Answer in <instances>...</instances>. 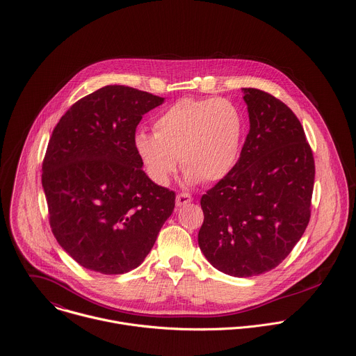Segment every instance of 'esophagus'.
<instances>
[{
    "instance_id": "obj_1",
    "label": "esophagus",
    "mask_w": 356,
    "mask_h": 356,
    "mask_svg": "<svg viewBox=\"0 0 356 356\" xmlns=\"http://www.w3.org/2000/svg\"><path fill=\"white\" fill-rule=\"evenodd\" d=\"M191 201H193V197L190 194H187V193H180L176 197V205L177 207H183V205H186V204H188Z\"/></svg>"
}]
</instances>
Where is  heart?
Wrapping results in <instances>:
<instances>
[{"instance_id":"1","label":"heart","mask_w":356,"mask_h":356,"mask_svg":"<svg viewBox=\"0 0 356 356\" xmlns=\"http://www.w3.org/2000/svg\"><path fill=\"white\" fill-rule=\"evenodd\" d=\"M245 115L223 97H183L154 118V134L136 133L133 147L147 176L169 184L180 166L188 183L225 179L241 156Z\"/></svg>"}]
</instances>
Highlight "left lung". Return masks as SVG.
<instances>
[{"label":"left lung","instance_id":"obj_1","mask_svg":"<svg viewBox=\"0 0 356 356\" xmlns=\"http://www.w3.org/2000/svg\"><path fill=\"white\" fill-rule=\"evenodd\" d=\"M250 131L233 170L201 197L198 245L219 271L239 278L280 266L310 219L314 158L295 113L243 88Z\"/></svg>","mask_w":356,"mask_h":356}]
</instances>
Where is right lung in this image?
<instances>
[{
	"label": "right lung",
	"mask_w": 356,
	"mask_h": 356,
	"mask_svg": "<svg viewBox=\"0 0 356 356\" xmlns=\"http://www.w3.org/2000/svg\"><path fill=\"white\" fill-rule=\"evenodd\" d=\"M162 103L107 85L74 103L53 130L42 166L50 227L83 268L106 275L137 268L173 212L175 191L145 175L133 147L143 115Z\"/></svg>",
	"instance_id": "1"
}]
</instances>
